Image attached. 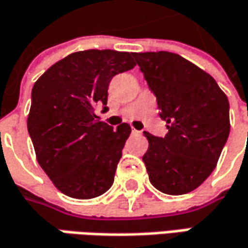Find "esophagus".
Segmentation results:
<instances>
[{"mask_svg":"<svg viewBox=\"0 0 248 248\" xmlns=\"http://www.w3.org/2000/svg\"><path fill=\"white\" fill-rule=\"evenodd\" d=\"M132 133H133V135H141V132H140V130H136L135 127H132Z\"/></svg>","mask_w":248,"mask_h":248,"instance_id":"34e87169","label":"esophagus"}]
</instances>
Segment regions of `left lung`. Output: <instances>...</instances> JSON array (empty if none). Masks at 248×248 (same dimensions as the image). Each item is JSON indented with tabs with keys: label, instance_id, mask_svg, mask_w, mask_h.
I'll list each match as a JSON object with an SVG mask.
<instances>
[{
	"label": "left lung",
	"instance_id": "obj_1",
	"mask_svg": "<svg viewBox=\"0 0 248 248\" xmlns=\"http://www.w3.org/2000/svg\"><path fill=\"white\" fill-rule=\"evenodd\" d=\"M157 98L168 133L144 132L143 161L154 188L168 195L188 194L215 170L230 132L229 101L206 71L170 51L133 53Z\"/></svg>",
	"mask_w": 248,
	"mask_h": 248
}]
</instances>
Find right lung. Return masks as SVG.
Wrapping results in <instances>:
<instances>
[{"instance_id": "add662e5", "label": "right lung", "mask_w": 248, "mask_h": 248, "mask_svg": "<svg viewBox=\"0 0 248 248\" xmlns=\"http://www.w3.org/2000/svg\"><path fill=\"white\" fill-rule=\"evenodd\" d=\"M129 51H76L54 63L35 82L28 132L39 166L54 186L76 199H91L113 184L132 129L98 121L110 80L136 66ZM107 109V107L104 108Z\"/></svg>"}]
</instances>
